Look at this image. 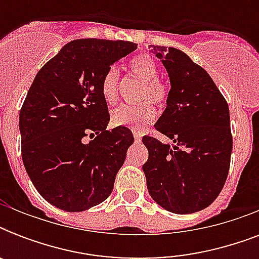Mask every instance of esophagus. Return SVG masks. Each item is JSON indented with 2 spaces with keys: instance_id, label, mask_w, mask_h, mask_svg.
<instances>
[{
  "instance_id": "obj_1",
  "label": "esophagus",
  "mask_w": 259,
  "mask_h": 259,
  "mask_svg": "<svg viewBox=\"0 0 259 259\" xmlns=\"http://www.w3.org/2000/svg\"><path fill=\"white\" fill-rule=\"evenodd\" d=\"M133 136H134V140H136V142L141 141L142 136H141V133H140V132H137V130H134Z\"/></svg>"
}]
</instances>
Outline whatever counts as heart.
<instances>
[{"mask_svg":"<svg viewBox=\"0 0 259 259\" xmlns=\"http://www.w3.org/2000/svg\"><path fill=\"white\" fill-rule=\"evenodd\" d=\"M130 74L144 82L141 89V99H150L157 106H164L168 101L169 90L165 83L158 78V66L150 55L140 54L127 63ZM119 72L117 68H109L101 80L102 97L109 105L117 101ZM156 117V110L150 102L140 105H121L111 113V123L130 129H142L149 125Z\"/></svg>","mask_w":259,"mask_h":259,"instance_id":"heart-1","label":"heart"}]
</instances>
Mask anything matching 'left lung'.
<instances>
[{
  "instance_id": "1",
  "label": "left lung",
  "mask_w": 259,
  "mask_h": 259,
  "mask_svg": "<svg viewBox=\"0 0 259 259\" xmlns=\"http://www.w3.org/2000/svg\"><path fill=\"white\" fill-rule=\"evenodd\" d=\"M168 71L166 109L154 125L170 140L144 136L149 157L142 169L150 196L173 213L207 208L221 193L230 169L233 136L225 97L207 71L176 48L153 46Z\"/></svg>"
}]
</instances>
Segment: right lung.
<instances>
[{"label": "right lung", "mask_w": 259, "mask_h": 259, "mask_svg": "<svg viewBox=\"0 0 259 259\" xmlns=\"http://www.w3.org/2000/svg\"><path fill=\"white\" fill-rule=\"evenodd\" d=\"M136 48L122 40H74L41 67L26 94L22 162L34 188L58 208L86 211L113 191L134 137L123 126L106 130L110 114L101 80Z\"/></svg>", "instance_id": "add662e5"}]
</instances>
